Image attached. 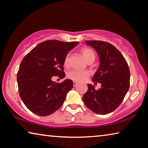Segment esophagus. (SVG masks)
<instances>
[{
  "instance_id": "obj_1",
  "label": "esophagus",
  "mask_w": 148,
  "mask_h": 148,
  "mask_svg": "<svg viewBox=\"0 0 148 148\" xmlns=\"http://www.w3.org/2000/svg\"><path fill=\"white\" fill-rule=\"evenodd\" d=\"M77 83L76 82H75V81L73 82V86H74V87H76L77 86Z\"/></svg>"
}]
</instances>
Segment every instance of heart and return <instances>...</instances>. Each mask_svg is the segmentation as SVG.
<instances>
[{"mask_svg":"<svg viewBox=\"0 0 148 148\" xmlns=\"http://www.w3.org/2000/svg\"><path fill=\"white\" fill-rule=\"evenodd\" d=\"M81 53L83 55L84 58L86 59L87 62L89 61H94L95 59V53L91 49L88 48V47H84L81 49ZM70 60V55L67 54L66 56L65 57L64 60V65H67L69 63ZM90 76V72L87 71H78V70H72L69 73L67 74V77L69 79H71L75 82H82L86 81Z\"/></svg>","mask_w":148,"mask_h":148,"instance_id":"heart-1","label":"heart"}]
</instances>
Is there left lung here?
<instances>
[{
    "mask_svg": "<svg viewBox=\"0 0 148 148\" xmlns=\"http://www.w3.org/2000/svg\"><path fill=\"white\" fill-rule=\"evenodd\" d=\"M96 50L100 59L99 69L92 82L101 84L98 90L87 84L88 90L84 95L86 106L95 113L105 115L114 111L123 100L130 85L128 64L118 49L106 42L86 41Z\"/></svg>",
    "mask_w": 148,
    "mask_h": 148,
    "instance_id": "8db88e82",
    "label": "left lung"
}]
</instances>
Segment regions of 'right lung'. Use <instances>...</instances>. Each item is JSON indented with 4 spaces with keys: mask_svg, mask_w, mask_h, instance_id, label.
Here are the masks:
<instances>
[{
    "mask_svg": "<svg viewBox=\"0 0 148 148\" xmlns=\"http://www.w3.org/2000/svg\"><path fill=\"white\" fill-rule=\"evenodd\" d=\"M78 42L46 40L34 47L20 64L17 74L19 96L30 111L40 116L54 113L63 104L73 87L71 79L61 83L53 76L64 78V60Z\"/></svg>",
    "mask_w": 148,
    "mask_h": 148,
    "instance_id": "obj_1",
    "label": "right lung"
}]
</instances>
